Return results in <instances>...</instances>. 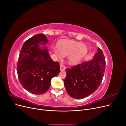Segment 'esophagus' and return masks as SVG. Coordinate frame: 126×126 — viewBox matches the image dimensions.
I'll list each match as a JSON object with an SVG mask.
<instances>
[{"mask_svg":"<svg viewBox=\"0 0 126 126\" xmlns=\"http://www.w3.org/2000/svg\"><path fill=\"white\" fill-rule=\"evenodd\" d=\"M65 69H66V67L65 66L61 65V66H60V70L61 71H64L65 70Z\"/></svg>","mask_w":126,"mask_h":126,"instance_id":"34e87169","label":"esophagus"}]
</instances>
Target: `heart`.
<instances>
[{
	"label": "heart",
	"mask_w": 126,
	"mask_h": 126,
	"mask_svg": "<svg viewBox=\"0 0 126 126\" xmlns=\"http://www.w3.org/2000/svg\"><path fill=\"white\" fill-rule=\"evenodd\" d=\"M58 50L54 47L53 50L55 54L61 58L63 56L67 57L69 64L75 65L78 63L87 54L88 48L84 43L71 40H63L57 45Z\"/></svg>",
	"instance_id": "b5f03b06"
}]
</instances>
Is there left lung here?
<instances>
[{
    "mask_svg": "<svg viewBox=\"0 0 126 126\" xmlns=\"http://www.w3.org/2000/svg\"><path fill=\"white\" fill-rule=\"evenodd\" d=\"M105 65L103 52L98 47L91 60L66 69L64 85L68 94L74 98L80 99L94 93L102 82Z\"/></svg>",
    "mask_w": 126,
    "mask_h": 126,
    "instance_id": "1",
    "label": "left lung"
}]
</instances>
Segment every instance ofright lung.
Returning a JSON list of instances; mask_svg holds the SVG:
<instances>
[{"label":"right lung","mask_w":126,"mask_h":126,"mask_svg":"<svg viewBox=\"0 0 126 126\" xmlns=\"http://www.w3.org/2000/svg\"><path fill=\"white\" fill-rule=\"evenodd\" d=\"M48 40L38 34L26 40L20 52L17 74L22 87L30 93L42 94L49 89L52 78L60 70L58 62L50 58L46 46Z\"/></svg>","instance_id":"right-lung-1"}]
</instances>
